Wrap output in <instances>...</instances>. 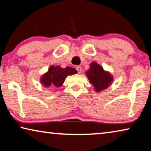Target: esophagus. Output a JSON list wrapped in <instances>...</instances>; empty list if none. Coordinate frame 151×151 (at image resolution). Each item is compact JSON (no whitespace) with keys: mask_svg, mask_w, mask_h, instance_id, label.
I'll return each mask as SVG.
<instances>
[{"mask_svg":"<svg viewBox=\"0 0 151 151\" xmlns=\"http://www.w3.org/2000/svg\"><path fill=\"white\" fill-rule=\"evenodd\" d=\"M76 70H77V72H78V74H80L81 73V71H82V68H81V66H76Z\"/></svg>","mask_w":151,"mask_h":151,"instance_id":"1","label":"esophagus"}]
</instances>
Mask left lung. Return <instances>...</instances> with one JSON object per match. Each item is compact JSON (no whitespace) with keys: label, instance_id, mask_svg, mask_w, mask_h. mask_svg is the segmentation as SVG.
Returning <instances> with one entry per match:
<instances>
[{"label":"left lung","instance_id":"obj_1","mask_svg":"<svg viewBox=\"0 0 151 151\" xmlns=\"http://www.w3.org/2000/svg\"><path fill=\"white\" fill-rule=\"evenodd\" d=\"M85 74L96 92H101L107 88L113 81V77L110 73L104 70L101 65L95 62L91 64L90 68Z\"/></svg>","mask_w":151,"mask_h":151}]
</instances>
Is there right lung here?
I'll return each mask as SVG.
<instances>
[{"instance_id": "obj_1", "label": "right lung", "mask_w": 151, "mask_h": 151, "mask_svg": "<svg viewBox=\"0 0 151 151\" xmlns=\"http://www.w3.org/2000/svg\"><path fill=\"white\" fill-rule=\"evenodd\" d=\"M77 73L74 68L67 66L63 68L60 66H50L47 73H45L40 78V83L45 87H49L54 85L56 87H60L63 85L66 76Z\"/></svg>"}]
</instances>
